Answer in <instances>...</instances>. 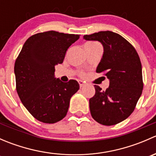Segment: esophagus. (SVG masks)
I'll return each mask as SVG.
<instances>
[{
	"instance_id": "obj_1",
	"label": "esophagus",
	"mask_w": 156,
	"mask_h": 156,
	"mask_svg": "<svg viewBox=\"0 0 156 156\" xmlns=\"http://www.w3.org/2000/svg\"><path fill=\"white\" fill-rule=\"evenodd\" d=\"M78 84H79V86L81 87H84V84H85V83L84 82V81H78Z\"/></svg>"
}]
</instances>
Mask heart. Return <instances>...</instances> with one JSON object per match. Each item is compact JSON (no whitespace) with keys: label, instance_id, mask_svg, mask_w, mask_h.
<instances>
[{"label":"heart","instance_id":"heart-1","mask_svg":"<svg viewBox=\"0 0 156 156\" xmlns=\"http://www.w3.org/2000/svg\"><path fill=\"white\" fill-rule=\"evenodd\" d=\"M85 45H88V46H94V45H100V44H99L98 43H97V42L90 41V42H87V43L85 44ZM79 75H81V76H84V73L83 72H80Z\"/></svg>","mask_w":156,"mask_h":156}]
</instances>
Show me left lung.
Masks as SVG:
<instances>
[{"label": "left lung", "instance_id": "1", "mask_svg": "<svg viewBox=\"0 0 156 156\" xmlns=\"http://www.w3.org/2000/svg\"><path fill=\"white\" fill-rule=\"evenodd\" d=\"M87 41H98L103 55L96 72L109 80L105 91L94 85L95 95L89 100L93 119L103 125L120 123L130 115L142 94V66L135 48L126 39L110 31L86 34Z\"/></svg>", "mask_w": 156, "mask_h": 156}]
</instances>
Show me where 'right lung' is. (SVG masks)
<instances>
[{
	"instance_id": "obj_1",
	"label": "right lung",
	"mask_w": 156,
	"mask_h": 156,
	"mask_svg": "<svg viewBox=\"0 0 156 156\" xmlns=\"http://www.w3.org/2000/svg\"><path fill=\"white\" fill-rule=\"evenodd\" d=\"M79 34L56 31L37 33L27 39L16 59V87L20 100L37 120L53 124L67 114L70 99L79 89L75 80L62 82L54 76L55 66Z\"/></svg>"
}]
</instances>
